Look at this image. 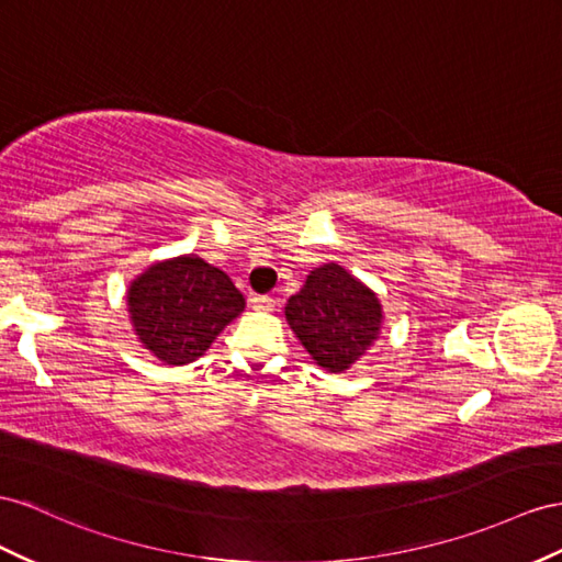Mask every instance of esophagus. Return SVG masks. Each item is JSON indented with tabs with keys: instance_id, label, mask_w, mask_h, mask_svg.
Here are the masks:
<instances>
[{
	"instance_id": "34e87169",
	"label": "esophagus",
	"mask_w": 562,
	"mask_h": 562,
	"mask_svg": "<svg viewBox=\"0 0 562 562\" xmlns=\"http://www.w3.org/2000/svg\"><path fill=\"white\" fill-rule=\"evenodd\" d=\"M251 306L256 311H272V308H276V299L268 296V294H254L251 296Z\"/></svg>"
}]
</instances>
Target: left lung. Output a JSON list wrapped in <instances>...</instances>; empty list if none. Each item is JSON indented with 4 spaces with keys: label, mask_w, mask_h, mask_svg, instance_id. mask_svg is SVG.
I'll return each instance as SVG.
<instances>
[{
    "label": "left lung",
    "mask_w": 562,
    "mask_h": 562,
    "mask_svg": "<svg viewBox=\"0 0 562 562\" xmlns=\"http://www.w3.org/2000/svg\"><path fill=\"white\" fill-rule=\"evenodd\" d=\"M284 315L313 361L329 372L351 368L378 339L382 323L375 294L337 263L311 270Z\"/></svg>",
    "instance_id": "left-lung-1"
}]
</instances>
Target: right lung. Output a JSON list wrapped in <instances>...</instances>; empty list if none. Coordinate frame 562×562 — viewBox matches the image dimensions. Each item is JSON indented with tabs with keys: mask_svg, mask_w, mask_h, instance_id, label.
Segmentation results:
<instances>
[{
	"mask_svg": "<svg viewBox=\"0 0 562 562\" xmlns=\"http://www.w3.org/2000/svg\"><path fill=\"white\" fill-rule=\"evenodd\" d=\"M139 341L168 366L192 363L244 311V296L223 270L199 256L151 266L127 292Z\"/></svg>",
	"mask_w": 562,
	"mask_h": 562,
	"instance_id": "right-lung-1",
	"label": "right lung"
}]
</instances>
